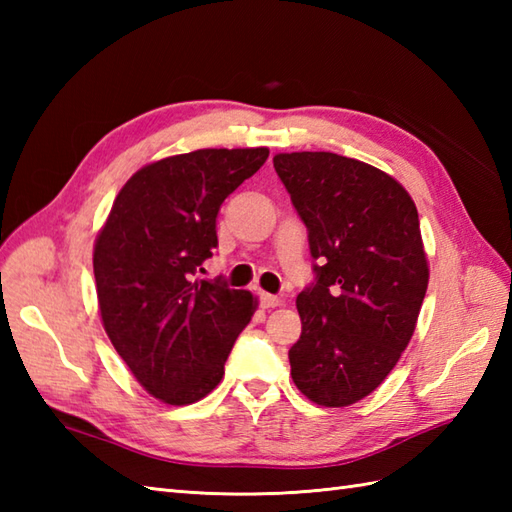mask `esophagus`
I'll return each instance as SVG.
<instances>
[{
	"instance_id": "1",
	"label": "esophagus",
	"mask_w": 512,
	"mask_h": 512,
	"mask_svg": "<svg viewBox=\"0 0 512 512\" xmlns=\"http://www.w3.org/2000/svg\"><path fill=\"white\" fill-rule=\"evenodd\" d=\"M259 301H262V308H266V310H270V308H279L281 303V297H277V295H268V292H262V295H259Z\"/></svg>"
}]
</instances>
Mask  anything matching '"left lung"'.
Here are the masks:
<instances>
[{"instance_id":"left-lung-1","label":"left lung","mask_w":512,"mask_h":512,"mask_svg":"<svg viewBox=\"0 0 512 512\" xmlns=\"http://www.w3.org/2000/svg\"><path fill=\"white\" fill-rule=\"evenodd\" d=\"M308 226L317 281L299 292L290 374L321 407L363 400L396 367L429 284L418 209L389 173L330 151L273 158Z\"/></svg>"}]
</instances>
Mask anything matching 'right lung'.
I'll return each instance as SVG.
<instances>
[{"label":"right lung","mask_w":512,"mask_h":512,"mask_svg":"<svg viewBox=\"0 0 512 512\" xmlns=\"http://www.w3.org/2000/svg\"><path fill=\"white\" fill-rule=\"evenodd\" d=\"M268 147L198 149L140 167L94 242L103 328L129 372L165 405L220 385L257 297L195 277L217 246L222 202L264 165Z\"/></svg>","instance_id":"1"}]
</instances>
